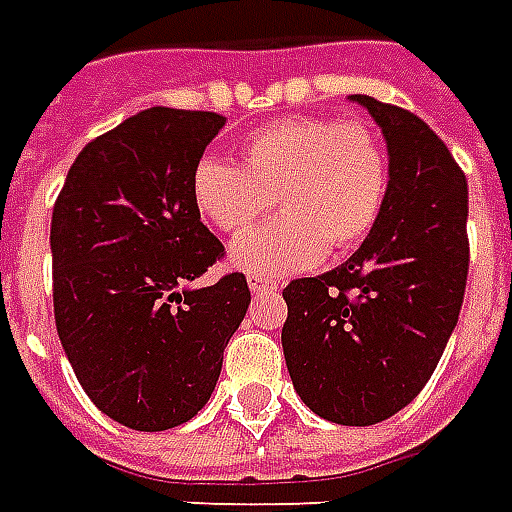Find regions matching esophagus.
<instances>
[{
    "mask_svg": "<svg viewBox=\"0 0 512 512\" xmlns=\"http://www.w3.org/2000/svg\"><path fill=\"white\" fill-rule=\"evenodd\" d=\"M248 288L253 294H267V291H278V280L264 278V275H248Z\"/></svg>",
    "mask_w": 512,
    "mask_h": 512,
    "instance_id": "esophagus-1",
    "label": "esophagus"
}]
</instances>
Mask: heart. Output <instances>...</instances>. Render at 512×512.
Here are the masks:
<instances>
[{"label":"heart","mask_w":512,"mask_h":512,"mask_svg":"<svg viewBox=\"0 0 512 512\" xmlns=\"http://www.w3.org/2000/svg\"><path fill=\"white\" fill-rule=\"evenodd\" d=\"M386 188L378 134L315 115L261 126L242 145V164L205 156L191 178L197 210L226 234L251 229L272 202L283 213L232 245V264L251 275H288L329 248H356L378 221Z\"/></svg>","instance_id":"heart-1"}]
</instances>
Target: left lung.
Returning a JSON list of instances; mask_svg holds the SVG:
<instances>
[{
    "label": "left lung",
    "instance_id": "left-lung-1",
    "mask_svg": "<svg viewBox=\"0 0 512 512\" xmlns=\"http://www.w3.org/2000/svg\"><path fill=\"white\" fill-rule=\"evenodd\" d=\"M351 99L386 137V202L351 259L283 288L280 340L315 416L370 426L421 394L459 321L470 270L467 180L418 115L367 94Z\"/></svg>",
    "mask_w": 512,
    "mask_h": 512
}]
</instances>
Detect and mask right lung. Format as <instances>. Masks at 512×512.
I'll return each instance as SVG.
<instances>
[{
  "label": "right lung",
  "mask_w": 512,
  "mask_h": 512,
  "mask_svg": "<svg viewBox=\"0 0 512 512\" xmlns=\"http://www.w3.org/2000/svg\"><path fill=\"white\" fill-rule=\"evenodd\" d=\"M224 124L202 110H142L88 142L53 205L61 348L88 399L137 432L186 424L207 405L251 305L242 272L191 286L224 256L191 194Z\"/></svg>",
  "instance_id": "obj_1"
}]
</instances>
